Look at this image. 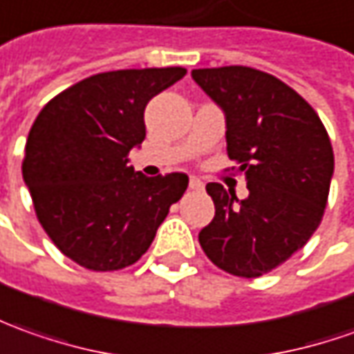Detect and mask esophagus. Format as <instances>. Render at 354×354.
<instances>
[{"instance_id": "34e87169", "label": "esophagus", "mask_w": 354, "mask_h": 354, "mask_svg": "<svg viewBox=\"0 0 354 354\" xmlns=\"http://www.w3.org/2000/svg\"><path fill=\"white\" fill-rule=\"evenodd\" d=\"M189 189H203V182L199 178H189Z\"/></svg>"}]
</instances>
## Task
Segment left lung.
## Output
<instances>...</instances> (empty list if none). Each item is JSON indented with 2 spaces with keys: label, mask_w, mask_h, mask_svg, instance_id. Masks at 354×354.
<instances>
[{
  "label": "left lung",
  "mask_w": 354,
  "mask_h": 354,
  "mask_svg": "<svg viewBox=\"0 0 354 354\" xmlns=\"http://www.w3.org/2000/svg\"><path fill=\"white\" fill-rule=\"evenodd\" d=\"M192 77L227 116L228 158L250 196L211 182L215 218L199 244L218 269L261 277L304 246L322 223L333 149L316 110L281 79L246 66L194 69Z\"/></svg>",
  "instance_id": "1"
}]
</instances>
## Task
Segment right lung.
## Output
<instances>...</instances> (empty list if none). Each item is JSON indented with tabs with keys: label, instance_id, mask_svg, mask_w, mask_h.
I'll list each match as a JSON object with an SVG mask.
<instances>
[{
	"label": "right lung",
	"instance_id": "obj_1",
	"mask_svg": "<svg viewBox=\"0 0 354 354\" xmlns=\"http://www.w3.org/2000/svg\"><path fill=\"white\" fill-rule=\"evenodd\" d=\"M184 67L96 73L56 95L28 131L23 178L57 250L91 271H118L145 254L187 176L147 178L127 167L145 139L147 102Z\"/></svg>",
	"mask_w": 354,
	"mask_h": 354
}]
</instances>
